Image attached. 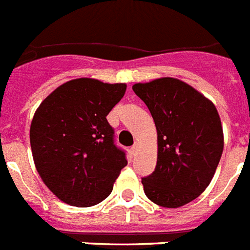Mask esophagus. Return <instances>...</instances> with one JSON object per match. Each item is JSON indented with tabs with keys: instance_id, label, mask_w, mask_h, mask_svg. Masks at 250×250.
<instances>
[{
	"instance_id": "34e87169",
	"label": "esophagus",
	"mask_w": 250,
	"mask_h": 250,
	"mask_svg": "<svg viewBox=\"0 0 250 250\" xmlns=\"http://www.w3.org/2000/svg\"><path fill=\"white\" fill-rule=\"evenodd\" d=\"M131 150H132V151H133V153H136V151L139 150V144H137V143L133 144V146H132V147H131Z\"/></svg>"
}]
</instances>
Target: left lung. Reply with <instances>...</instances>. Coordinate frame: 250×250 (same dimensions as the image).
<instances>
[{"label": "left lung", "mask_w": 250, "mask_h": 250, "mask_svg": "<svg viewBox=\"0 0 250 250\" xmlns=\"http://www.w3.org/2000/svg\"><path fill=\"white\" fill-rule=\"evenodd\" d=\"M132 90L146 104L158 132L155 169L143 178L153 203L178 208L198 198L212 181L224 150L216 106L176 78L136 83Z\"/></svg>", "instance_id": "1"}]
</instances>
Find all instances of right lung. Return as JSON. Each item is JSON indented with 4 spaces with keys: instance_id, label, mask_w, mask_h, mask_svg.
Returning a JSON list of instances; mask_svg holds the SVG:
<instances>
[{
    "instance_id": "obj_1",
    "label": "right lung",
    "mask_w": 250,
    "mask_h": 250,
    "mask_svg": "<svg viewBox=\"0 0 250 250\" xmlns=\"http://www.w3.org/2000/svg\"><path fill=\"white\" fill-rule=\"evenodd\" d=\"M125 88V83L73 79L50 93L34 114L30 147L37 172L69 206L103 202L127 166L125 150L115 145L114 128L106 119Z\"/></svg>"
}]
</instances>
